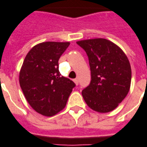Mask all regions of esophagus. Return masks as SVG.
Segmentation results:
<instances>
[{"label": "esophagus", "mask_w": 147, "mask_h": 147, "mask_svg": "<svg viewBox=\"0 0 147 147\" xmlns=\"http://www.w3.org/2000/svg\"><path fill=\"white\" fill-rule=\"evenodd\" d=\"M73 81H74V82H75V83H76V85L79 84V79H75Z\"/></svg>", "instance_id": "esophagus-1"}]
</instances>
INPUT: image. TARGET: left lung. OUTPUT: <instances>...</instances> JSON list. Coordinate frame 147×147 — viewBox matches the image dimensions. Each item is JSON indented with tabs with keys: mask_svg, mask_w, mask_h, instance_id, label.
<instances>
[{
	"mask_svg": "<svg viewBox=\"0 0 147 147\" xmlns=\"http://www.w3.org/2000/svg\"><path fill=\"white\" fill-rule=\"evenodd\" d=\"M90 64L91 81L82 90L88 106L95 111H111L123 100L130 89L131 66L122 50L106 39L78 41Z\"/></svg>",
	"mask_w": 147,
	"mask_h": 147,
	"instance_id": "left-lung-1",
	"label": "left lung"
}]
</instances>
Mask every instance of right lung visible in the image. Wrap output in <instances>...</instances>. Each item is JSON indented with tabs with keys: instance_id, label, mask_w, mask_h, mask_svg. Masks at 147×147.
<instances>
[{
	"instance_id": "obj_1",
	"label": "right lung",
	"mask_w": 147,
	"mask_h": 147,
	"mask_svg": "<svg viewBox=\"0 0 147 147\" xmlns=\"http://www.w3.org/2000/svg\"><path fill=\"white\" fill-rule=\"evenodd\" d=\"M68 42H44L32 47L25 57L19 83L29 105L39 114L53 116L64 109L76 84L62 76L58 60Z\"/></svg>"
}]
</instances>
